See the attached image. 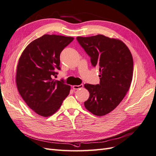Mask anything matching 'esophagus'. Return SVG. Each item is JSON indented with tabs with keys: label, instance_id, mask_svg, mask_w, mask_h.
<instances>
[{
	"label": "esophagus",
	"instance_id": "1",
	"mask_svg": "<svg viewBox=\"0 0 156 156\" xmlns=\"http://www.w3.org/2000/svg\"><path fill=\"white\" fill-rule=\"evenodd\" d=\"M83 86H84V85L83 84H80V85H74L73 86H72V88H73L74 90H78L80 88H82Z\"/></svg>",
	"mask_w": 156,
	"mask_h": 156
}]
</instances>
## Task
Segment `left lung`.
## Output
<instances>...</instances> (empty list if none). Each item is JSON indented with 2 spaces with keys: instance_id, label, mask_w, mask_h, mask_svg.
Segmentation results:
<instances>
[{
  "instance_id": "left-lung-1",
  "label": "left lung",
  "mask_w": 156,
  "mask_h": 156,
  "mask_svg": "<svg viewBox=\"0 0 156 156\" xmlns=\"http://www.w3.org/2000/svg\"><path fill=\"white\" fill-rule=\"evenodd\" d=\"M90 57L93 66L100 71V84H86L90 93L84 106L98 116L116 108L129 90L133 76V62L130 50L119 39L102 34L76 38Z\"/></svg>"
}]
</instances>
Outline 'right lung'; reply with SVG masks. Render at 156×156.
<instances>
[{"label": "right lung", "instance_id": "1", "mask_svg": "<svg viewBox=\"0 0 156 156\" xmlns=\"http://www.w3.org/2000/svg\"><path fill=\"white\" fill-rule=\"evenodd\" d=\"M73 37L44 34L29 44L18 62L16 82L29 108L43 117L53 115L69 94L70 86L52 77L60 70V55Z\"/></svg>", "mask_w": 156, "mask_h": 156}]
</instances>
